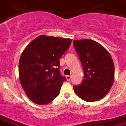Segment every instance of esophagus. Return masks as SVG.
Instances as JSON below:
<instances>
[{"instance_id": "obj_1", "label": "esophagus", "mask_w": 126, "mask_h": 126, "mask_svg": "<svg viewBox=\"0 0 126 126\" xmlns=\"http://www.w3.org/2000/svg\"><path fill=\"white\" fill-rule=\"evenodd\" d=\"M71 79V76H66L67 80H70Z\"/></svg>"}]
</instances>
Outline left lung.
Listing matches in <instances>:
<instances>
[{
	"instance_id": "obj_1",
	"label": "left lung",
	"mask_w": 126,
	"mask_h": 126,
	"mask_svg": "<svg viewBox=\"0 0 126 126\" xmlns=\"http://www.w3.org/2000/svg\"><path fill=\"white\" fill-rule=\"evenodd\" d=\"M73 46L84 70V79L73 89L78 97L89 102L103 98L114 82V67L108 51L90 39L74 40Z\"/></svg>"
}]
</instances>
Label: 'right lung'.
Instances as JSON below:
<instances>
[{"label": "right lung", "instance_id": "right-lung-1", "mask_svg": "<svg viewBox=\"0 0 126 126\" xmlns=\"http://www.w3.org/2000/svg\"><path fill=\"white\" fill-rule=\"evenodd\" d=\"M71 39L41 35L24 49L19 62V78L27 96L34 103L46 105L59 95L66 80L60 74V59Z\"/></svg>", "mask_w": 126, "mask_h": 126}]
</instances>
